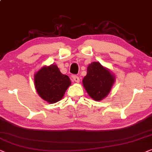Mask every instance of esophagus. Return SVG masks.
<instances>
[{"mask_svg":"<svg viewBox=\"0 0 152 152\" xmlns=\"http://www.w3.org/2000/svg\"><path fill=\"white\" fill-rule=\"evenodd\" d=\"M72 78H73V80H74V81H75L76 83H79L80 82V79H79V78L78 77V76H74Z\"/></svg>","mask_w":152,"mask_h":152,"instance_id":"esophagus-1","label":"esophagus"}]
</instances>
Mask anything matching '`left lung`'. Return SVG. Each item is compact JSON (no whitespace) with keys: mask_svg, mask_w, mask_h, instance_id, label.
Instances as JSON below:
<instances>
[{"mask_svg":"<svg viewBox=\"0 0 152 152\" xmlns=\"http://www.w3.org/2000/svg\"><path fill=\"white\" fill-rule=\"evenodd\" d=\"M115 76L108 68L99 62H93L87 68V74L83 85L93 100L99 102L108 96L111 91Z\"/></svg>","mask_w":152,"mask_h":152,"instance_id":"8db88e82","label":"left lung"}]
</instances>
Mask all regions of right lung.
I'll return each instance as SVG.
<instances>
[{"label": "right lung", "instance_id": "obj_1", "mask_svg": "<svg viewBox=\"0 0 152 152\" xmlns=\"http://www.w3.org/2000/svg\"><path fill=\"white\" fill-rule=\"evenodd\" d=\"M34 83L37 94L48 104L61 100L72 83L69 76L62 74L56 64L42 66L34 75Z\"/></svg>", "mask_w": 152, "mask_h": 152}]
</instances>
